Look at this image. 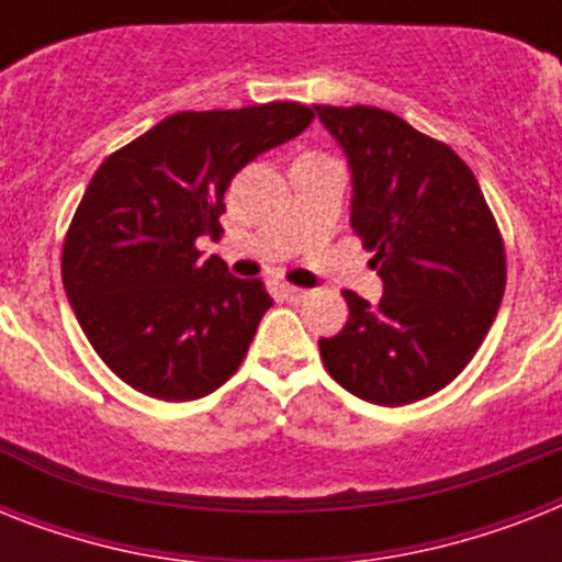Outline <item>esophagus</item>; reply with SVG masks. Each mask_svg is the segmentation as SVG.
<instances>
[{"instance_id":"34e87169","label":"esophagus","mask_w":562,"mask_h":562,"mask_svg":"<svg viewBox=\"0 0 562 562\" xmlns=\"http://www.w3.org/2000/svg\"><path fill=\"white\" fill-rule=\"evenodd\" d=\"M280 297L289 303H300L308 297V289H294V285H280Z\"/></svg>"}]
</instances>
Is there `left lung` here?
Masks as SVG:
<instances>
[{"mask_svg": "<svg viewBox=\"0 0 562 562\" xmlns=\"http://www.w3.org/2000/svg\"><path fill=\"white\" fill-rule=\"evenodd\" d=\"M352 178L350 227L373 250L382 300L344 291L350 321L321 338L335 382L408 405L461 373L496 321L505 245L470 166L379 108L315 104Z\"/></svg>", "mask_w": 562, "mask_h": 562, "instance_id": "8db88e82", "label": "left lung"}]
</instances>
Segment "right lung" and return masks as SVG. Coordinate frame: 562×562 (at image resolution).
<instances>
[{"mask_svg": "<svg viewBox=\"0 0 562 562\" xmlns=\"http://www.w3.org/2000/svg\"><path fill=\"white\" fill-rule=\"evenodd\" d=\"M312 119L294 101L175 113L92 175L66 236L64 289L122 382L189 402L236 373L273 300L194 241L221 233L229 180Z\"/></svg>", "mask_w": 562, "mask_h": 562, "instance_id": "add662e5", "label": "right lung"}]
</instances>
